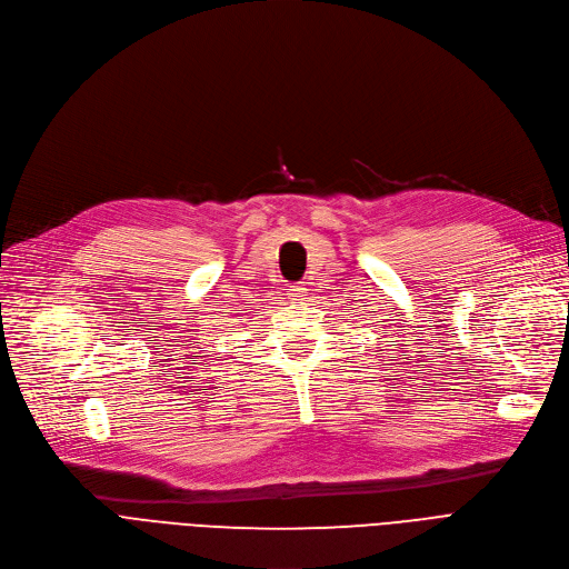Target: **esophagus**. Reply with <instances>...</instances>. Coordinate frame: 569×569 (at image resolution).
Masks as SVG:
<instances>
[{"instance_id": "obj_1", "label": "esophagus", "mask_w": 569, "mask_h": 569, "mask_svg": "<svg viewBox=\"0 0 569 569\" xmlns=\"http://www.w3.org/2000/svg\"><path fill=\"white\" fill-rule=\"evenodd\" d=\"M286 296L292 300V302H302L307 300V288L302 283H292L286 288Z\"/></svg>"}]
</instances>
